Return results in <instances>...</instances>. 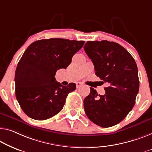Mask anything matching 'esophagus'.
<instances>
[{
    "label": "esophagus",
    "instance_id": "obj_1",
    "mask_svg": "<svg viewBox=\"0 0 152 152\" xmlns=\"http://www.w3.org/2000/svg\"><path fill=\"white\" fill-rule=\"evenodd\" d=\"M83 85V83H80V82H78L76 83V88H79L80 87H81V86Z\"/></svg>",
    "mask_w": 152,
    "mask_h": 152
}]
</instances>
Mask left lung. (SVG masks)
Returning <instances> with one entry per match:
<instances>
[{
  "label": "left lung",
  "instance_id": "left-lung-1",
  "mask_svg": "<svg viewBox=\"0 0 152 152\" xmlns=\"http://www.w3.org/2000/svg\"><path fill=\"white\" fill-rule=\"evenodd\" d=\"M84 50L94 63L96 75L108 85L104 96L91 87L84 99L86 115L102 128L116 125L135 104L139 89L137 63L127 50L113 42L89 41Z\"/></svg>",
  "mask_w": 152,
  "mask_h": 152
}]
</instances>
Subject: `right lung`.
Masks as SVG:
<instances>
[{
  "instance_id": "add662e5",
  "label": "right lung",
  "mask_w": 152,
  "mask_h": 152,
  "mask_svg": "<svg viewBox=\"0 0 152 152\" xmlns=\"http://www.w3.org/2000/svg\"><path fill=\"white\" fill-rule=\"evenodd\" d=\"M84 41L61 38L36 41L18 62L15 74V97L24 113L36 120H46L59 113L75 83L63 86L56 81L58 69H66Z\"/></svg>"
}]
</instances>
